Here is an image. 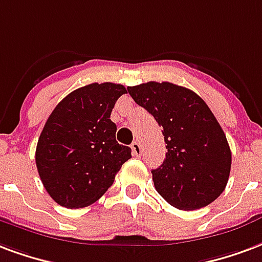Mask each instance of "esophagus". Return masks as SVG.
<instances>
[{"mask_svg":"<svg viewBox=\"0 0 262 262\" xmlns=\"http://www.w3.org/2000/svg\"><path fill=\"white\" fill-rule=\"evenodd\" d=\"M132 151H133V156L139 157L141 154V144L140 141L135 140L133 143H132Z\"/></svg>","mask_w":262,"mask_h":262,"instance_id":"1","label":"esophagus"}]
</instances>
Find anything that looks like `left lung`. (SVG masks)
I'll use <instances>...</instances> for the list:
<instances>
[{
    "label": "left lung",
    "mask_w": 262,
    "mask_h": 262,
    "mask_svg": "<svg viewBox=\"0 0 262 262\" xmlns=\"http://www.w3.org/2000/svg\"><path fill=\"white\" fill-rule=\"evenodd\" d=\"M162 127L166 158L151 170L161 197L185 211L216 200L226 187L232 152L222 127L200 96L169 82L127 87Z\"/></svg>",
    "instance_id": "obj_1"
}]
</instances>
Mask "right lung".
<instances>
[{
  "label": "right lung",
  "instance_id": "right-lung-1",
  "mask_svg": "<svg viewBox=\"0 0 262 262\" xmlns=\"http://www.w3.org/2000/svg\"><path fill=\"white\" fill-rule=\"evenodd\" d=\"M126 89L92 83L68 94L48 116L38 137L36 165L51 199L67 208L96 203L132 158L115 139L112 108Z\"/></svg>",
  "mask_w": 262,
  "mask_h": 262
}]
</instances>
